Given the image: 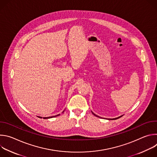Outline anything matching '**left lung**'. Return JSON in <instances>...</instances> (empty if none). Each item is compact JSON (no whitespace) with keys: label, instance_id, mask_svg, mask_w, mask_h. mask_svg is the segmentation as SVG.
I'll use <instances>...</instances> for the list:
<instances>
[{"label":"left lung","instance_id":"left-lung-1","mask_svg":"<svg viewBox=\"0 0 157 157\" xmlns=\"http://www.w3.org/2000/svg\"><path fill=\"white\" fill-rule=\"evenodd\" d=\"M91 113H93V114H94V116H96V117H99V118H101V117H99V116H97V115H96V114H94V113H93V112H92V111H91ZM122 116H119V117H116V118H114V119H109V120H114V119H115V120H116V119H119V118H120V117H122Z\"/></svg>","mask_w":157,"mask_h":157}]
</instances>
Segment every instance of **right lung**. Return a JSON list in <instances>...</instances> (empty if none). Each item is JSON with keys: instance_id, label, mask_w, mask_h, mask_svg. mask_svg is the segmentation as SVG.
Segmentation results:
<instances>
[{"instance_id": "add662e5", "label": "right lung", "mask_w": 157, "mask_h": 157, "mask_svg": "<svg viewBox=\"0 0 157 157\" xmlns=\"http://www.w3.org/2000/svg\"><path fill=\"white\" fill-rule=\"evenodd\" d=\"M64 110H63V113H64ZM60 114H58V115H56V116H52V117H43V119H50V118H53V117H56V116H59ZM40 117V118H42L41 117Z\"/></svg>"}]
</instances>
